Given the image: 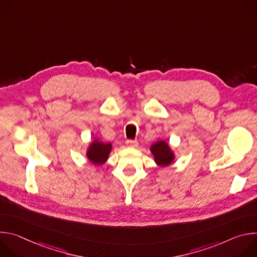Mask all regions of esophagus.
I'll return each instance as SVG.
<instances>
[{"label":"esophagus","instance_id":"obj_1","mask_svg":"<svg viewBox=\"0 0 257 257\" xmlns=\"http://www.w3.org/2000/svg\"><path fill=\"white\" fill-rule=\"evenodd\" d=\"M126 145L128 146V148H137L138 142L136 140H127Z\"/></svg>","mask_w":257,"mask_h":257}]
</instances>
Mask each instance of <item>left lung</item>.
Returning a JSON list of instances; mask_svg holds the SVG:
<instances>
[{"mask_svg": "<svg viewBox=\"0 0 257 257\" xmlns=\"http://www.w3.org/2000/svg\"><path fill=\"white\" fill-rule=\"evenodd\" d=\"M150 151L154 157L155 163L161 168H166L175 162V152L172 146L164 139L154 142L151 145Z\"/></svg>", "mask_w": 257, "mask_h": 257, "instance_id": "left-lung-1", "label": "left lung"}]
</instances>
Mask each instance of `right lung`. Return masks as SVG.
Segmentation results:
<instances>
[{
    "label": "right lung",
    "instance_id": "obj_1",
    "mask_svg": "<svg viewBox=\"0 0 257 257\" xmlns=\"http://www.w3.org/2000/svg\"><path fill=\"white\" fill-rule=\"evenodd\" d=\"M113 150V144L105 143L98 138H93L87 145L85 156L88 162L94 166H102Z\"/></svg>",
    "mask_w": 257,
    "mask_h": 257
}]
</instances>
